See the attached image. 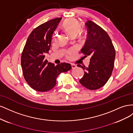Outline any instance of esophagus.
Masks as SVG:
<instances>
[{
    "label": "esophagus",
    "instance_id": "1",
    "mask_svg": "<svg viewBox=\"0 0 133 133\" xmlns=\"http://www.w3.org/2000/svg\"><path fill=\"white\" fill-rule=\"evenodd\" d=\"M76 67V65H75L74 64H71V68L72 69H74V68H75Z\"/></svg>",
    "mask_w": 133,
    "mask_h": 133
}]
</instances>
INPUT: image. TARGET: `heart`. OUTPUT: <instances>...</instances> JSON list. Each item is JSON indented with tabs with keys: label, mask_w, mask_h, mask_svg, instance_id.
Masks as SVG:
<instances>
[{
	"label": "heart",
	"mask_w": 133,
	"mask_h": 133,
	"mask_svg": "<svg viewBox=\"0 0 133 133\" xmlns=\"http://www.w3.org/2000/svg\"><path fill=\"white\" fill-rule=\"evenodd\" d=\"M62 26L64 30L70 37H75L82 29L80 24L76 19L73 18L68 19L64 21L62 24ZM71 51L68 53L69 55H71Z\"/></svg>",
	"instance_id": "heart-1"
}]
</instances>
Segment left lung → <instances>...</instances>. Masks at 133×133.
I'll use <instances>...</instances> for the list:
<instances>
[{
  "mask_svg": "<svg viewBox=\"0 0 133 133\" xmlns=\"http://www.w3.org/2000/svg\"><path fill=\"white\" fill-rule=\"evenodd\" d=\"M85 25L87 38L81 53L84 57L90 55L91 58L88 67L77 65L84 70L79 82L88 89L96 90L105 85L110 77L114 65L115 50L110 38L103 28L90 21Z\"/></svg>",
  "mask_w": 133,
  "mask_h": 133,
  "instance_id": "8db88e82",
  "label": "left lung"
}]
</instances>
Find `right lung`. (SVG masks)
<instances>
[{"mask_svg":"<svg viewBox=\"0 0 133 133\" xmlns=\"http://www.w3.org/2000/svg\"><path fill=\"white\" fill-rule=\"evenodd\" d=\"M62 18L50 20L31 31L24 48L21 65L24 78L33 89L47 91L56 85L57 76L71 69L70 64L62 63L54 65L44 59L51 46L52 35Z\"/></svg>","mask_w":133,"mask_h":133,"instance_id":"add662e5","label":"right lung"}]
</instances>
